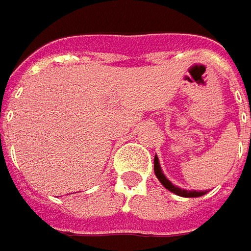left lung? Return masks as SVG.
Instances as JSON below:
<instances>
[{
	"instance_id": "1",
	"label": "left lung",
	"mask_w": 251,
	"mask_h": 251,
	"mask_svg": "<svg viewBox=\"0 0 251 251\" xmlns=\"http://www.w3.org/2000/svg\"><path fill=\"white\" fill-rule=\"evenodd\" d=\"M154 173L157 176V178L160 180V183L167 188L169 191L177 194V196H181V197H201L206 194V191H197V190H184V188L177 187L171 183L170 180L164 176V173L160 167V161H158V157L154 155Z\"/></svg>"
}]
</instances>
